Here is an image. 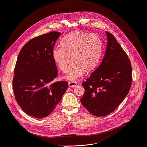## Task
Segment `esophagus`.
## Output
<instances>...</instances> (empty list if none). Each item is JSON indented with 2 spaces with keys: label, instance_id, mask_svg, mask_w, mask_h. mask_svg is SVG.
Masks as SVG:
<instances>
[{
  "label": "esophagus",
  "instance_id": "1",
  "mask_svg": "<svg viewBox=\"0 0 147 147\" xmlns=\"http://www.w3.org/2000/svg\"><path fill=\"white\" fill-rule=\"evenodd\" d=\"M68 86L69 87H75L77 86V83L75 82H68Z\"/></svg>",
  "mask_w": 147,
  "mask_h": 147
}]
</instances>
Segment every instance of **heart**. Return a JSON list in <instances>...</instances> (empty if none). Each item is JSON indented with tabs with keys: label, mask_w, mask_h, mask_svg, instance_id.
Returning <instances> with one entry per match:
<instances>
[{
	"label": "heart",
	"mask_w": 147,
	"mask_h": 147,
	"mask_svg": "<svg viewBox=\"0 0 147 147\" xmlns=\"http://www.w3.org/2000/svg\"><path fill=\"white\" fill-rule=\"evenodd\" d=\"M102 42L98 36L74 31L65 36L61 47L54 48L53 58L62 72L68 70L65 78L74 80L82 76L84 71L90 73L98 64L102 53Z\"/></svg>",
	"instance_id": "obj_1"
}]
</instances>
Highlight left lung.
<instances>
[{
  "instance_id": "obj_1",
  "label": "left lung",
  "mask_w": 147,
  "mask_h": 147,
  "mask_svg": "<svg viewBox=\"0 0 147 147\" xmlns=\"http://www.w3.org/2000/svg\"><path fill=\"white\" fill-rule=\"evenodd\" d=\"M107 46L98 68L82 84L80 99L92 115L105 116L115 111L127 96L132 82V69L126 53L112 34L105 32Z\"/></svg>"
}]
</instances>
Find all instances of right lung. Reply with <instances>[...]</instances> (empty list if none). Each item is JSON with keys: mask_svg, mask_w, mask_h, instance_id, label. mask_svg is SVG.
<instances>
[{"mask_svg": "<svg viewBox=\"0 0 147 147\" xmlns=\"http://www.w3.org/2000/svg\"><path fill=\"white\" fill-rule=\"evenodd\" d=\"M60 35L59 32L52 31L34 37L22 47L18 56L13 91L22 110L31 117H47L68 88L67 82H54L58 72L52 54Z\"/></svg>", "mask_w": 147, "mask_h": 147, "instance_id": "add662e5", "label": "right lung"}]
</instances>
